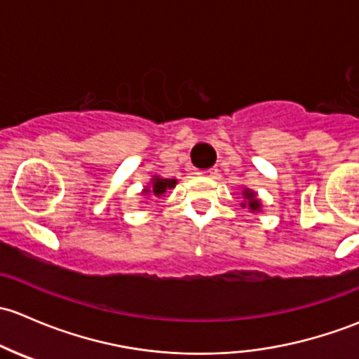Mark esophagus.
<instances>
[{"instance_id": "1", "label": "esophagus", "mask_w": 359, "mask_h": 359, "mask_svg": "<svg viewBox=\"0 0 359 359\" xmlns=\"http://www.w3.org/2000/svg\"><path fill=\"white\" fill-rule=\"evenodd\" d=\"M202 175H204L205 178H217V176H219V171H217V169H207Z\"/></svg>"}]
</instances>
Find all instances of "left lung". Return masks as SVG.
Wrapping results in <instances>:
<instances>
[{"label":"left lung","instance_id":"obj_1","mask_svg":"<svg viewBox=\"0 0 359 359\" xmlns=\"http://www.w3.org/2000/svg\"><path fill=\"white\" fill-rule=\"evenodd\" d=\"M243 195H245V198H247V201H249L250 209H252V210L259 209V202H257L256 197H254V195H256V194H252V191L247 190V191H243Z\"/></svg>","mask_w":359,"mask_h":359}]
</instances>
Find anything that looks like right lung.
Returning a JSON list of instances; mask_svg holds the SVG:
<instances>
[{"instance_id": "obj_1", "label": "right lung", "mask_w": 359, "mask_h": 359, "mask_svg": "<svg viewBox=\"0 0 359 359\" xmlns=\"http://www.w3.org/2000/svg\"><path fill=\"white\" fill-rule=\"evenodd\" d=\"M152 187H154V195H157V197H161L162 194H164L165 190H168V188H175L176 187V180H162V178H155L154 180V183H152ZM145 194H149V188H145Z\"/></svg>"}]
</instances>
